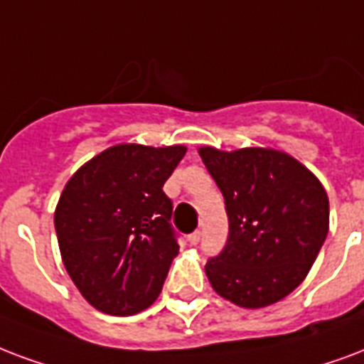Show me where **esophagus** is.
Segmentation results:
<instances>
[{"instance_id": "esophagus-1", "label": "esophagus", "mask_w": 364, "mask_h": 364, "mask_svg": "<svg viewBox=\"0 0 364 364\" xmlns=\"http://www.w3.org/2000/svg\"><path fill=\"white\" fill-rule=\"evenodd\" d=\"M200 238H202V232L194 231L193 235H188V244H191V246H196V244L200 242Z\"/></svg>"}]
</instances>
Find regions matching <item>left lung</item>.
Listing matches in <instances>:
<instances>
[{"instance_id": "obj_1", "label": "left lung", "mask_w": 364, "mask_h": 364, "mask_svg": "<svg viewBox=\"0 0 364 364\" xmlns=\"http://www.w3.org/2000/svg\"><path fill=\"white\" fill-rule=\"evenodd\" d=\"M225 198L229 238L206 263L212 288L238 307L259 309L304 282L328 235V196L287 152L250 146L198 149Z\"/></svg>"}]
</instances>
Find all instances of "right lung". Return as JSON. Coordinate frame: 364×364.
<instances>
[{
  "instance_id": "right-lung-1",
  "label": "right lung",
  "mask_w": 364,
  "mask_h": 364,
  "mask_svg": "<svg viewBox=\"0 0 364 364\" xmlns=\"http://www.w3.org/2000/svg\"><path fill=\"white\" fill-rule=\"evenodd\" d=\"M187 149L114 145L85 162L55 210L60 256L95 309L116 317L143 311L162 292L179 244L164 183Z\"/></svg>"
}]
</instances>
